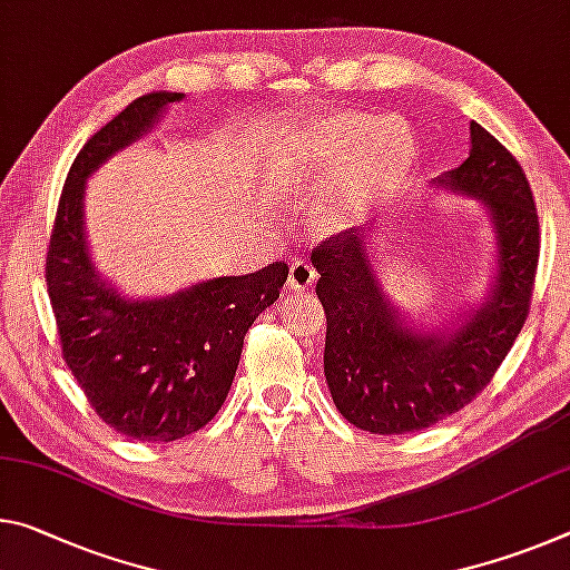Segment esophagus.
Returning a JSON list of instances; mask_svg holds the SVG:
<instances>
[{"label": "esophagus", "mask_w": 570, "mask_h": 570, "mask_svg": "<svg viewBox=\"0 0 570 570\" xmlns=\"http://www.w3.org/2000/svg\"><path fill=\"white\" fill-rule=\"evenodd\" d=\"M314 282H317V271L309 261H294L292 268H288V292H309Z\"/></svg>", "instance_id": "1"}]
</instances>
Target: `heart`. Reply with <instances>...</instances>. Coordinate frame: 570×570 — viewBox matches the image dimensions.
Here are the masks:
<instances>
[{
  "label": "heart",
  "instance_id": "b5f03b06",
  "mask_svg": "<svg viewBox=\"0 0 570 570\" xmlns=\"http://www.w3.org/2000/svg\"><path fill=\"white\" fill-rule=\"evenodd\" d=\"M415 139L399 116L370 119L345 111L306 121L271 151L264 183L278 203L309 210L317 233H342L363 223L413 165Z\"/></svg>",
  "mask_w": 570,
  "mask_h": 570
}]
</instances>
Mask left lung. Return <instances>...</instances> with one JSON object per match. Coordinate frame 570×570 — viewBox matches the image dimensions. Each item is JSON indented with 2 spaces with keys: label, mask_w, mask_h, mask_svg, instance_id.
<instances>
[{
  "label": "left lung",
  "mask_w": 570,
  "mask_h": 570,
  "mask_svg": "<svg viewBox=\"0 0 570 570\" xmlns=\"http://www.w3.org/2000/svg\"><path fill=\"white\" fill-rule=\"evenodd\" d=\"M469 157L431 185L476 200L490 218L494 271L484 299L419 327L377 278L373 225L320 243L312 264L327 314L324 375L337 411L370 433L429 429L472 403L518 340L538 268V213L525 171L480 124Z\"/></svg>",
  "instance_id": "left-lung-1"
}]
</instances>
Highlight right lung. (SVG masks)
I'll return each instance as SVG.
<instances>
[{"label":"right lung","instance_id":"1","mask_svg":"<svg viewBox=\"0 0 570 570\" xmlns=\"http://www.w3.org/2000/svg\"><path fill=\"white\" fill-rule=\"evenodd\" d=\"M183 98L171 90L141 96L88 139L62 187L45 266L70 373L108 426L137 441H177L213 421L236 377L243 337L288 276L276 261L167 296H131L98 274L86 236L88 177Z\"/></svg>","mask_w":570,"mask_h":570}]
</instances>
